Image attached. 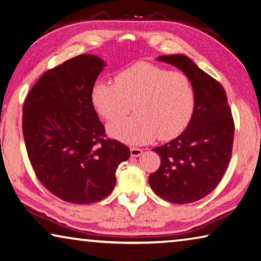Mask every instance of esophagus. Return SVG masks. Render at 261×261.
Returning <instances> with one entry per match:
<instances>
[{
  "label": "esophagus",
  "instance_id": "34e87169",
  "mask_svg": "<svg viewBox=\"0 0 261 261\" xmlns=\"http://www.w3.org/2000/svg\"><path fill=\"white\" fill-rule=\"evenodd\" d=\"M143 153V150L140 148H130V156L132 157H139Z\"/></svg>",
  "mask_w": 261,
  "mask_h": 261
}]
</instances>
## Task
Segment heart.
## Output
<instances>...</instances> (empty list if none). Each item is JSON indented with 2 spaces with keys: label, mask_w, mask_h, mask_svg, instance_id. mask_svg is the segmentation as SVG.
<instances>
[{
  "label": "heart",
  "mask_w": 261,
  "mask_h": 261,
  "mask_svg": "<svg viewBox=\"0 0 261 261\" xmlns=\"http://www.w3.org/2000/svg\"><path fill=\"white\" fill-rule=\"evenodd\" d=\"M91 103L108 121L133 116L109 125V133L123 142L144 144L159 136L171 140L184 133L194 116L196 91L184 72L150 63H136L119 71L114 84L97 81Z\"/></svg>",
  "instance_id": "heart-1"
}]
</instances>
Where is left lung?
Returning a JSON list of instances; mask_svg holds the SVG:
<instances>
[{"label":"left lung","instance_id":"obj_1","mask_svg":"<svg viewBox=\"0 0 261 261\" xmlns=\"http://www.w3.org/2000/svg\"><path fill=\"white\" fill-rule=\"evenodd\" d=\"M193 81L196 91L194 116L186 130L171 142L152 149L161 166L149 184L159 197L175 204L202 199L216 189L229 164L235 125L227 95L220 82L200 70L184 55L161 56Z\"/></svg>","mask_w":261,"mask_h":261}]
</instances>
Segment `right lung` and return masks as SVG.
Segmentation results:
<instances>
[{
  "label": "right lung",
  "instance_id": "1",
  "mask_svg": "<svg viewBox=\"0 0 261 261\" xmlns=\"http://www.w3.org/2000/svg\"><path fill=\"white\" fill-rule=\"evenodd\" d=\"M104 66L100 58L84 54L50 68L22 108V134L35 175L67 203L107 197L116 186L118 165L130 154L125 144L107 138L91 103Z\"/></svg>",
  "mask_w": 261,
  "mask_h": 261
}]
</instances>
